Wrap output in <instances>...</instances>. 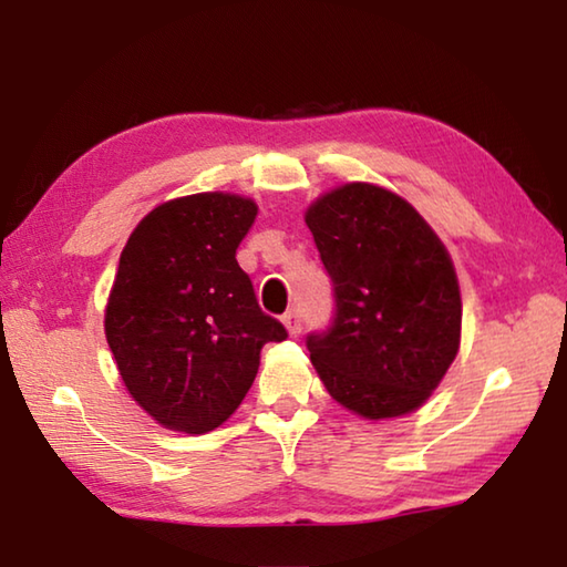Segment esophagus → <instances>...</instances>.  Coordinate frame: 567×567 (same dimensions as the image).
<instances>
[{"label":"esophagus","mask_w":567,"mask_h":567,"mask_svg":"<svg viewBox=\"0 0 567 567\" xmlns=\"http://www.w3.org/2000/svg\"><path fill=\"white\" fill-rule=\"evenodd\" d=\"M282 324H285V328H287V332L292 334V338H297V334H300V330H302L300 312H297V310L285 312V315H282Z\"/></svg>","instance_id":"esophagus-1"}]
</instances>
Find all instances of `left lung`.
Masks as SVG:
<instances>
[{"label":"left lung","mask_w":567,"mask_h":567,"mask_svg":"<svg viewBox=\"0 0 567 567\" xmlns=\"http://www.w3.org/2000/svg\"><path fill=\"white\" fill-rule=\"evenodd\" d=\"M334 292L328 330L307 350L330 395L368 420L417 410L460 348L453 260L395 192L350 182L305 213Z\"/></svg>","instance_id":"1"}]
</instances>
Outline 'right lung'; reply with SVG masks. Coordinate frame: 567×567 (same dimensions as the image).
Instances as JSON below:
<instances>
[{"instance_id":"add662e5","label":"right lung","mask_w":567,"mask_h":567,"mask_svg":"<svg viewBox=\"0 0 567 567\" xmlns=\"http://www.w3.org/2000/svg\"><path fill=\"white\" fill-rule=\"evenodd\" d=\"M255 217L252 199L199 192L152 209L122 249L104 334L124 388L169 430L223 425L252 388L262 344L287 338L235 257Z\"/></svg>"}]
</instances>
